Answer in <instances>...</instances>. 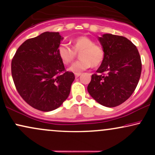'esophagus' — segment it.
Instances as JSON below:
<instances>
[{"label": "esophagus", "instance_id": "esophagus-1", "mask_svg": "<svg viewBox=\"0 0 155 155\" xmlns=\"http://www.w3.org/2000/svg\"><path fill=\"white\" fill-rule=\"evenodd\" d=\"M81 73H75V76H76V78H77V77H79V76L81 75Z\"/></svg>", "mask_w": 155, "mask_h": 155}]
</instances>
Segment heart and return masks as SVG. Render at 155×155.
<instances>
[{"label": "heart", "instance_id": "heart-1", "mask_svg": "<svg viewBox=\"0 0 155 155\" xmlns=\"http://www.w3.org/2000/svg\"><path fill=\"white\" fill-rule=\"evenodd\" d=\"M73 49L65 45L58 48V53L60 60L65 65L72 63L79 53L80 59L74 63L69 68V71L79 73L92 66L97 67L102 63L104 58V51L102 47L96 45L92 39L87 36H79L73 39Z\"/></svg>", "mask_w": 155, "mask_h": 155}]
</instances>
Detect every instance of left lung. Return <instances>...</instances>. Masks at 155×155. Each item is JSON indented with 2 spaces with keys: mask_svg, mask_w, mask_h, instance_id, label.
I'll use <instances>...</instances> for the list:
<instances>
[{
  "mask_svg": "<svg viewBox=\"0 0 155 155\" xmlns=\"http://www.w3.org/2000/svg\"><path fill=\"white\" fill-rule=\"evenodd\" d=\"M98 39L104 58L97 74L92 75L87 90L100 104L115 107L136 90L141 74V60L136 46L125 37L107 33Z\"/></svg>",
  "mask_w": 155,
  "mask_h": 155,
  "instance_id": "8db88e82",
  "label": "left lung"
}]
</instances>
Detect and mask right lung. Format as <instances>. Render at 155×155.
Returning a JSON list of instances; mask_svg holds the SVG:
<instances>
[{
    "label": "right lung",
    "instance_id": "right-lung-1",
    "mask_svg": "<svg viewBox=\"0 0 155 155\" xmlns=\"http://www.w3.org/2000/svg\"><path fill=\"white\" fill-rule=\"evenodd\" d=\"M63 38L59 33L44 32L20 45L12 60V75L19 95L42 111L61 106L75 79L66 71L58 50Z\"/></svg>",
    "mask_w": 155,
    "mask_h": 155
}]
</instances>
